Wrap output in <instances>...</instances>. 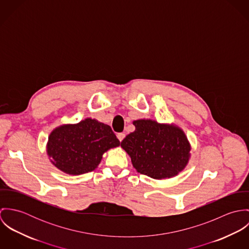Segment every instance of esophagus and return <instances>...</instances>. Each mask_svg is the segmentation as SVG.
<instances>
[{
    "label": "esophagus",
    "mask_w": 249,
    "mask_h": 249,
    "mask_svg": "<svg viewBox=\"0 0 249 249\" xmlns=\"http://www.w3.org/2000/svg\"><path fill=\"white\" fill-rule=\"evenodd\" d=\"M117 137H118L119 141H120V142H122V141L124 139V137H125V134H124V133H118Z\"/></svg>",
    "instance_id": "1"
}]
</instances>
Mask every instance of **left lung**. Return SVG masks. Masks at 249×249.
<instances>
[{
    "instance_id": "obj_1",
    "label": "left lung",
    "mask_w": 249,
    "mask_h": 249,
    "mask_svg": "<svg viewBox=\"0 0 249 249\" xmlns=\"http://www.w3.org/2000/svg\"><path fill=\"white\" fill-rule=\"evenodd\" d=\"M135 130L121 142L133 167L153 179L175 178L191 158V143L176 124H162L151 119L132 122Z\"/></svg>"
}]
</instances>
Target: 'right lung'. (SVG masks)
Returning a JSON list of instances; mask_svg holds the SVG:
<instances>
[{
    "label": "right lung",
    "instance_id": "right-lung-1",
    "mask_svg": "<svg viewBox=\"0 0 249 249\" xmlns=\"http://www.w3.org/2000/svg\"><path fill=\"white\" fill-rule=\"evenodd\" d=\"M111 127L96 119L63 124L50 133L46 145L50 162L59 171L79 176L95 171L103 155L120 145Z\"/></svg>",
    "mask_w": 249,
    "mask_h": 249
}]
</instances>
